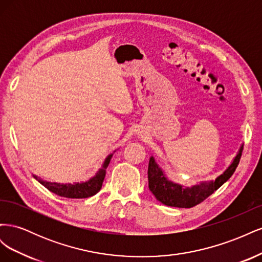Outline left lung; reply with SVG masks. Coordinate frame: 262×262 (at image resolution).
<instances>
[{
	"instance_id": "left-lung-1",
	"label": "left lung",
	"mask_w": 262,
	"mask_h": 262,
	"mask_svg": "<svg viewBox=\"0 0 262 262\" xmlns=\"http://www.w3.org/2000/svg\"><path fill=\"white\" fill-rule=\"evenodd\" d=\"M243 152V145L239 148L233 163L229 167L214 181H202L199 185L192 187H184L175 182L169 181L165 177L163 170L155 163L154 157L149 158L148 163V188L156 199L168 207L176 208H192L201 203L210 196L214 191L232 177L237 166L239 164Z\"/></svg>"
}]
</instances>
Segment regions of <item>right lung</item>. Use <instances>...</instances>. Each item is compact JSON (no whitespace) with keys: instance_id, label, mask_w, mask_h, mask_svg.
I'll use <instances>...</instances> for the list:
<instances>
[{"instance_id":"obj_1","label":"right lung","mask_w":262,"mask_h":262,"mask_svg":"<svg viewBox=\"0 0 262 262\" xmlns=\"http://www.w3.org/2000/svg\"><path fill=\"white\" fill-rule=\"evenodd\" d=\"M114 154H110L104 162L102 167L97 171L96 175L90 180L81 184H57V182H48L45 181L37 176H34L42 186H45L49 191L58 194L60 196L71 198V199H83V198H89L94 194H96L101 189L102 181L106 176V169L110 163Z\"/></svg>"}]
</instances>
